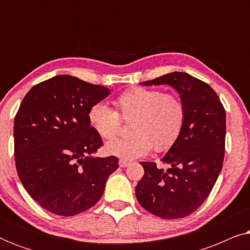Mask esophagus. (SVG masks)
<instances>
[{
  "label": "esophagus",
  "mask_w": 250,
  "mask_h": 250,
  "mask_svg": "<svg viewBox=\"0 0 250 250\" xmlns=\"http://www.w3.org/2000/svg\"><path fill=\"white\" fill-rule=\"evenodd\" d=\"M129 164H131V163L127 162V160H123V159L119 160V166L123 167V168H124V167H127Z\"/></svg>",
  "instance_id": "esophagus-1"
}]
</instances>
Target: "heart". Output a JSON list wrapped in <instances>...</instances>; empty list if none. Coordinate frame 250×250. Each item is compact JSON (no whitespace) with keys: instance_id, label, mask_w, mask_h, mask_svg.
<instances>
[{"instance_id":"obj_1","label":"heart","mask_w":250,"mask_h":250,"mask_svg":"<svg viewBox=\"0 0 250 250\" xmlns=\"http://www.w3.org/2000/svg\"><path fill=\"white\" fill-rule=\"evenodd\" d=\"M117 111L104 102L94 104L87 112L91 127L102 139H112L122 125L129 122L131 135L115 139L105 145V152L123 160L146 156L153 148L165 152L175 145L187 121V108L174 93L157 88L136 86L123 92L115 100Z\"/></svg>"}]
</instances>
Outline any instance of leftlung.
<instances>
[{
    "label": "left lung",
    "instance_id": "obj_1",
    "mask_svg": "<svg viewBox=\"0 0 250 250\" xmlns=\"http://www.w3.org/2000/svg\"><path fill=\"white\" fill-rule=\"evenodd\" d=\"M167 84L181 94L187 121L181 136L162 159L168 168L141 162L145 169L135 188L140 205L156 216H189L209 196L223 166L225 109L216 92L187 73H170L142 85Z\"/></svg>",
    "mask_w": 250,
    "mask_h": 250
}]
</instances>
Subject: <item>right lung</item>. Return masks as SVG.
<instances>
[{
	"label": "right lung",
	"instance_id": "add662e5",
	"mask_svg": "<svg viewBox=\"0 0 250 250\" xmlns=\"http://www.w3.org/2000/svg\"><path fill=\"white\" fill-rule=\"evenodd\" d=\"M110 90L69 75L30 88L15 117V162L20 182L44 209L74 216L94 206L118 158L91 157L104 145L87 112Z\"/></svg>",
	"mask_w": 250,
	"mask_h": 250
}]
</instances>
